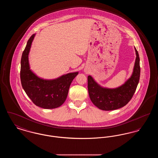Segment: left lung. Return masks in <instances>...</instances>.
<instances>
[{
    "label": "left lung",
    "instance_id": "left-lung-1",
    "mask_svg": "<svg viewBox=\"0 0 158 158\" xmlns=\"http://www.w3.org/2000/svg\"><path fill=\"white\" fill-rule=\"evenodd\" d=\"M135 48L136 58L131 76L124 84L115 89L101 87L92 76L88 77V88L90 100L99 109L111 111L125 106L131 100L139 82L140 67V58Z\"/></svg>",
    "mask_w": 158,
    "mask_h": 158
}]
</instances>
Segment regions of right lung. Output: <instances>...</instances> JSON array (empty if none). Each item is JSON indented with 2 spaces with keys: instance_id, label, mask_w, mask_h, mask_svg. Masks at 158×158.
Wrapping results in <instances>:
<instances>
[{
  "instance_id": "right-lung-1",
  "label": "right lung",
  "mask_w": 158,
  "mask_h": 158,
  "mask_svg": "<svg viewBox=\"0 0 158 158\" xmlns=\"http://www.w3.org/2000/svg\"><path fill=\"white\" fill-rule=\"evenodd\" d=\"M35 34L29 38L21 61V81L23 89L35 105L45 109L56 108L66 101L69 87L78 72L70 73L53 80L35 75L30 68L28 54Z\"/></svg>"
}]
</instances>
